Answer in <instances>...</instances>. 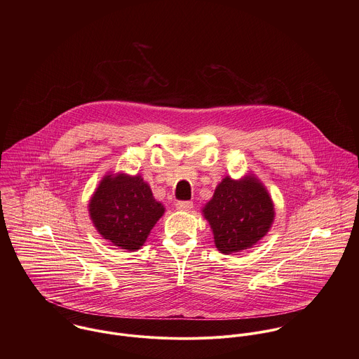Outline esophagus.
I'll return each instance as SVG.
<instances>
[{"label": "esophagus", "instance_id": "obj_1", "mask_svg": "<svg viewBox=\"0 0 359 359\" xmlns=\"http://www.w3.org/2000/svg\"><path fill=\"white\" fill-rule=\"evenodd\" d=\"M175 207L178 210H182V211H189L194 207V202H191V201H178Z\"/></svg>", "mask_w": 359, "mask_h": 359}]
</instances>
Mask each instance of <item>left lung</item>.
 Listing matches in <instances>:
<instances>
[{"label":"left lung","mask_w":359,"mask_h":359,"mask_svg":"<svg viewBox=\"0 0 359 359\" xmlns=\"http://www.w3.org/2000/svg\"><path fill=\"white\" fill-rule=\"evenodd\" d=\"M214 242L221 253L246 250L268 232L273 221V205L255 177L233 181L226 177L203 208Z\"/></svg>","instance_id":"8db88e82"}]
</instances>
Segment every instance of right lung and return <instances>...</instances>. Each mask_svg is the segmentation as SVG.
Masks as SVG:
<instances>
[{
    "instance_id": "1",
    "label": "right lung",
    "mask_w": 359,
    "mask_h": 359,
    "mask_svg": "<svg viewBox=\"0 0 359 359\" xmlns=\"http://www.w3.org/2000/svg\"><path fill=\"white\" fill-rule=\"evenodd\" d=\"M164 207L140 175L104 177L90 202V215L98 232L111 245L135 252L147 241Z\"/></svg>"
}]
</instances>
